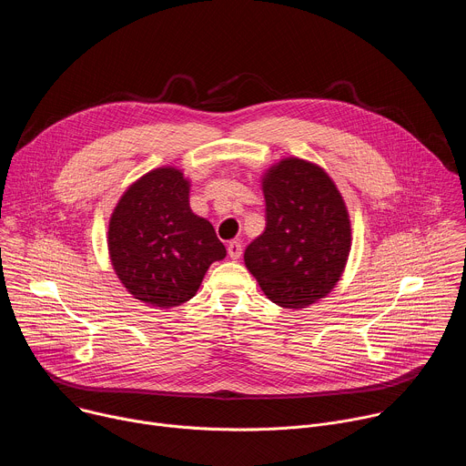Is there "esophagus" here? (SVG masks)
Returning a JSON list of instances; mask_svg holds the SVG:
<instances>
[{
    "label": "esophagus",
    "mask_w": 466,
    "mask_h": 466,
    "mask_svg": "<svg viewBox=\"0 0 466 466\" xmlns=\"http://www.w3.org/2000/svg\"><path fill=\"white\" fill-rule=\"evenodd\" d=\"M241 252H243V245H241L239 239H234V241L228 243V256H230L232 259H239Z\"/></svg>",
    "instance_id": "obj_1"
}]
</instances>
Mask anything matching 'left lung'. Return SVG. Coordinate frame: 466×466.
I'll return each instance as SVG.
<instances>
[{"label":"left lung","instance_id":"left-lung-1","mask_svg":"<svg viewBox=\"0 0 466 466\" xmlns=\"http://www.w3.org/2000/svg\"><path fill=\"white\" fill-rule=\"evenodd\" d=\"M268 225L243 259L261 291L288 309L308 308L341 280L352 225L345 198L319 164L286 157L261 175Z\"/></svg>","mask_w":466,"mask_h":466}]
</instances>
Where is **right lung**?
<instances>
[{"label":"right lung","instance_id":"1","mask_svg":"<svg viewBox=\"0 0 466 466\" xmlns=\"http://www.w3.org/2000/svg\"><path fill=\"white\" fill-rule=\"evenodd\" d=\"M191 180L175 166L151 169L116 203L106 232L112 269L128 295L155 309L195 297L227 256L212 223L189 208Z\"/></svg>","mask_w":466,"mask_h":466}]
</instances>
